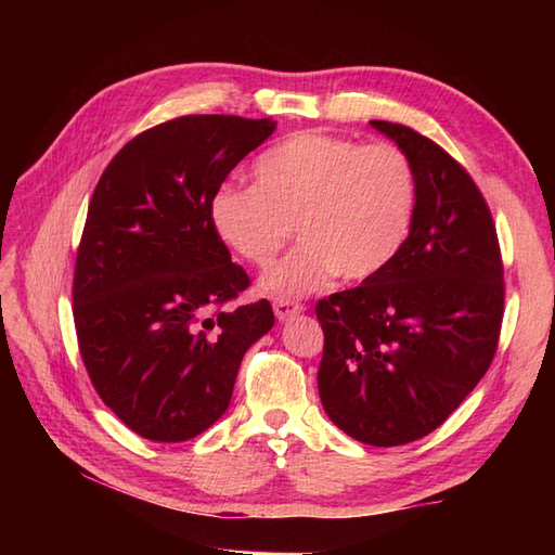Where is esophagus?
<instances>
[{"instance_id":"esophagus-1","label":"esophagus","mask_w":555,"mask_h":555,"mask_svg":"<svg viewBox=\"0 0 555 555\" xmlns=\"http://www.w3.org/2000/svg\"><path fill=\"white\" fill-rule=\"evenodd\" d=\"M300 312H302V305L296 302V300H291V298H276L274 300V314H276L279 322H286V320H291V317H296Z\"/></svg>"}]
</instances>
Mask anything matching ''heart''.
Returning a JSON list of instances; mask_svg holds the SVG:
<instances>
[{"label":"heart","mask_w":555,"mask_h":555,"mask_svg":"<svg viewBox=\"0 0 555 555\" xmlns=\"http://www.w3.org/2000/svg\"><path fill=\"white\" fill-rule=\"evenodd\" d=\"M255 185L227 183L209 199V221L223 245L267 267L291 238L300 245L271 267L259 288L302 296L334 274L362 281L391 262L415 215V173L393 145L305 131L262 152Z\"/></svg>","instance_id":"obj_1"}]
</instances>
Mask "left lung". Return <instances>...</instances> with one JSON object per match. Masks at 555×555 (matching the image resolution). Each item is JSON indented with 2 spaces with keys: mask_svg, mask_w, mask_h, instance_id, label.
<instances>
[{
  "mask_svg": "<svg viewBox=\"0 0 555 555\" xmlns=\"http://www.w3.org/2000/svg\"><path fill=\"white\" fill-rule=\"evenodd\" d=\"M370 126L408 157L415 215L391 262L317 302V386L340 431L367 446H403L441 427L487 374L503 320V264L469 173L408 126Z\"/></svg>",
  "mask_w": 555,
  "mask_h": 555,
  "instance_id": "left-lung-1",
  "label": "left lung"
}]
</instances>
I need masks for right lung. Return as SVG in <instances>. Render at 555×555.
Listing matches in <instances>:
<instances>
[{"mask_svg": "<svg viewBox=\"0 0 555 555\" xmlns=\"http://www.w3.org/2000/svg\"><path fill=\"white\" fill-rule=\"evenodd\" d=\"M271 119L181 116L135 135L92 193L76 257L74 322L90 382L128 429L179 443L227 412L241 360L274 326L211 229L209 199Z\"/></svg>", "mask_w": 555, "mask_h": 555, "instance_id": "add662e5", "label": "right lung"}]
</instances>
